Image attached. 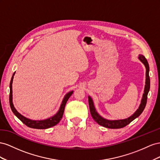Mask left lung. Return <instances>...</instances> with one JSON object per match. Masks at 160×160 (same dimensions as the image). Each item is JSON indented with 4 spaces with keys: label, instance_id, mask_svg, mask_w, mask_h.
<instances>
[{
    "label": "left lung",
    "instance_id": "8db88e82",
    "mask_svg": "<svg viewBox=\"0 0 160 160\" xmlns=\"http://www.w3.org/2000/svg\"><path fill=\"white\" fill-rule=\"evenodd\" d=\"M138 58L139 60L142 62L146 68V73H145V85L144 88V93L143 94L142 99H141V102L140 105L133 115H132L129 118H127L125 119H121V120H107L100 116L99 114L97 112V110L94 107L93 100L90 96L88 97V103H89V108L90 114L92 115L93 119L97 122L98 124L101 125L102 127H107L109 129H120L122 128L129 123L133 121L136 118H138L142 112L143 111L144 108L146 106V103H147V99H148V94L150 88V78L149 76V67L148 62L146 60V58L143 56V55H139Z\"/></svg>",
    "mask_w": 160,
    "mask_h": 160
}]
</instances>
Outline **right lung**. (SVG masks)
<instances>
[{
  "instance_id": "add662e5",
  "label": "right lung",
  "mask_w": 160,
  "mask_h": 160,
  "mask_svg": "<svg viewBox=\"0 0 160 160\" xmlns=\"http://www.w3.org/2000/svg\"><path fill=\"white\" fill-rule=\"evenodd\" d=\"M15 74V72H14V74H12V76L11 78V80L10 82V95H9V102H10V106L11 108V110L13 112V113L15 114V115L17 116V117L19 118V119H20L22 122H23L25 125L30 127V128L38 129H48V128H50V127L56 125L62 119V118L63 115V112H64L66 104L68 101V98H69L70 97V96L72 94L73 91H71V92H68V94H66L64 98H63V99L62 100L60 108V109H59L58 112L56 114V115H53L52 117L49 118H47V119H45V120H42V121L31 120V119L27 118L25 117L24 116L21 115V114L16 110V108H15L14 105H13L12 84V80H13V78H14Z\"/></svg>"
}]
</instances>
